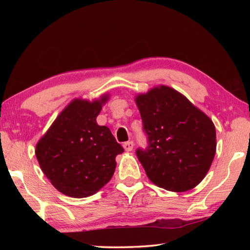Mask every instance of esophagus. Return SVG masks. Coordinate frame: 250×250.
I'll return each mask as SVG.
<instances>
[{
	"instance_id": "esophagus-1",
	"label": "esophagus",
	"mask_w": 250,
	"mask_h": 250,
	"mask_svg": "<svg viewBox=\"0 0 250 250\" xmlns=\"http://www.w3.org/2000/svg\"><path fill=\"white\" fill-rule=\"evenodd\" d=\"M133 142L132 141H128V142H125L124 143V147H125V151H132V149H133Z\"/></svg>"
}]
</instances>
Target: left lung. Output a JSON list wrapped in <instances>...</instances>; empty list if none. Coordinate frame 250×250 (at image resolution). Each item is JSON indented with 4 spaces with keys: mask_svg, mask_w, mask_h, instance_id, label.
Instances as JSON below:
<instances>
[{
    "mask_svg": "<svg viewBox=\"0 0 250 250\" xmlns=\"http://www.w3.org/2000/svg\"><path fill=\"white\" fill-rule=\"evenodd\" d=\"M145 150L137 156L152 183L171 192H185L201 183L216 152V130L208 117L185 96L167 86L135 97Z\"/></svg>",
    "mask_w": 250,
    "mask_h": 250,
    "instance_id": "1",
    "label": "left lung"
}]
</instances>
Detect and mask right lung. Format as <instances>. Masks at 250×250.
I'll return each instance as SVG.
<instances>
[{
    "label": "right lung",
    "instance_id": "obj_1",
    "mask_svg": "<svg viewBox=\"0 0 250 250\" xmlns=\"http://www.w3.org/2000/svg\"><path fill=\"white\" fill-rule=\"evenodd\" d=\"M108 95L90 101L74 99L59 113L36 145L42 171L67 196L94 195L111 180L116 156L124 152L108 126L96 118Z\"/></svg>",
    "mask_w": 250,
    "mask_h": 250
}]
</instances>
